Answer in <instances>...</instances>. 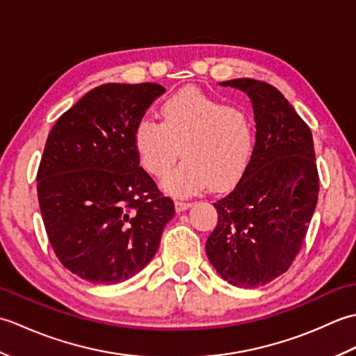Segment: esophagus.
Masks as SVG:
<instances>
[{
    "label": "esophagus",
    "mask_w": 356,
    "mask_h": 356,
    "mask_svg": "<svg viewBox=\"0 0 356 356\" xmlns=\"http://www.w3.org/2000/svg\"><path fill=\"white\" fill-rule=\"evenodd\" d=\"M174 205H176V211H177V213H182V211L190 208V207L193 205V203H191V202H184V200H176V203H174Z\"/></svg>",
    "instance_id": "1"
}]
</instances>
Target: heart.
<instances>
[{"instance_id": "1", "label": "heart", "mask_w": 356, "mask_h": 356, "mask_svg": "<svg viewBox=\"0 0 356 356\" xmlns=\"http://www.w3.org/2000/svg\"><path fill=\"white\" fill-rule=\"evenodd\" d=\"M162 124L142 119L133 140L139 161L161 177L180 156L185 161L166 174L162 186L174 195H191L211 184L213 190L229 188L251 162L255 125L245 107L197 87H185L161 105Z\"/></svg>"}]
</instances>
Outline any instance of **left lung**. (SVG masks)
I'll return each instance as SVG.
<instances>
[{
	"mask_svg": "<svg viewBox=\"0 0 356 356\" xmlns=\"http://www.w3.org/2000/svg\"><path fill=\"white\" fill-rule=\"evenodd\" d=\"M252 102L255 145L236 188L214 203L218 222L207 255L223 280L259 287L291 268L318 200V171L311 128L266 82H220Z\"/></svg>",
	"mask_w": 356,
	"mask_h": 356,
	"instance_id": "1",
	"label": "left lung"
}]
</instances>
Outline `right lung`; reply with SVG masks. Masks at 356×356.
Here are the masks:
<instances>
[{
	"mask_svg": "<svg viewBox=\"0 0 356 356\" xmlns=\"http://www.w3.org/2000/svg\"><path fill=\"white\" fill-rule=\"evenodd\" d=\"M163 93L153 82L99 86L49 133L36 176L44 226L59 261L90 283L116 284L140 272L174 216L133 140Z\"/></svg>",
	"mask_w": 356,
	"mask_h": 356,
	"instance_id": "add662e5",
	"label": "right lung"
}]
</instances>
